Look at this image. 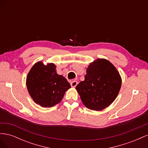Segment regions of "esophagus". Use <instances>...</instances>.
Returning <instances> with one entry per match:
<instances>
[{
    "label": "esophagus",
    "instance_id": "1",
    "mask_svg": "<svg viewBox=\"0 0 148 148\" xmlns=\"http://www.w3.org/2000/svg\"><path fill=\"white\" fill-rule=\"evenodd\" d=\"M77 84H78V82L77 81H75V80H73V81L71 82V83H70L71 86V87H73V88L77 86Z\"/></svg>",
    "mask_w": 148,
    "mask_h": 148
}]
</instances>
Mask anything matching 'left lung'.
I'll list each match as a JSON object with an SVG mask.
<instances>
[{"label":"left lung","mask_w":148,"mask_h":148,"mask_svg":"<svg viewBox=\"0 0 148 148\" xmlns=\"http://www.w3.org/2000/svg\"><path fill=\"white\" fill-rule=\"evenodd\" d=\"M122 78L108 60L97 59L89 65L84 80L76 89L88 109L100 111L109 106L117 97Z\"/></svg>","instance_id":"1"}]
</instances>
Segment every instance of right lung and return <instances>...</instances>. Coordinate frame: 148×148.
I'll list each match as a JSON object with an SVG mask.
<instances>
[{"label": "right lung", "instance_id": "obj_1", "mask_svg": "<svg viewBox=\"0 0 148 148\" xmlns=\"http://www.w3.org/2000/svg\"><path fill=\"white\" fill-rule=\"evenodd\" d=\"M56 66L42 61L36 63L26 77V86L30 96L42 107H51L59 103L65 92L71 88L62 75L57 73Z\"/></svg>", "mask_w": 148, "mask_h": 148}]
</instances>
